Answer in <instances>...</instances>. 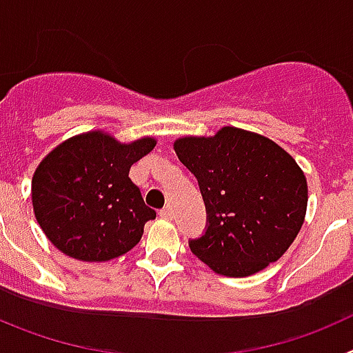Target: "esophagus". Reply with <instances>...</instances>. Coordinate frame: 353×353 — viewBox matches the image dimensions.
<instances>
[{"label":"esophagus","mask_w":353,"mask_h":353,"mask_svg":"<svg viewBox=\"0 0 353 353\" xmlns=\"http://www.w3.org/2000/svg\"><path fill=\"white\" fill-rule=\"evenodd\" d=\"M162 219H173V208L171 207H164L161 212H159Z\"/></svg>","instance_id":"34e87169"}]
</instances>
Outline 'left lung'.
<instances>
[{
    "instance_id": "8db88e82",
    "label": "left lung",
    "mask_w": 353,
    "mask_h": 353,
    "mask_svg": "<svg viewBox=\"0 0 353 353\" xmlns=\"http://www.w3.org/2000/svg\"><path fill=\"white\" fill-rule=\"evenodd\" d=\"M174 152L198 179L207 226L189 240L214 272L245 277L285 254L304 223L307 183L272 139L236 127L212 138H182Z\"/></svg>"
}]
</instances>
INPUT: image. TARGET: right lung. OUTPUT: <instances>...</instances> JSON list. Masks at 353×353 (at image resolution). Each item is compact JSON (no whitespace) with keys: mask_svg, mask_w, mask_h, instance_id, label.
Segmentation results:
<instances>
[{"mask_svg":"<svg viewBox=\"0 0 353 353\" xmlns=\"http://www.w3.org/2000/svg\"><path fill=\"white\" fill-rule=\"evenodd\" d=\"M155 139L123 145L93 130L56 146L31 180L33 210L46 236L67 256L108 261L129 252L155 219L129 179Z\"/></svg>","mask_w":353,"mask_h":353,"instance_id":"add662e5","label":"right lung"}]
</instances>
